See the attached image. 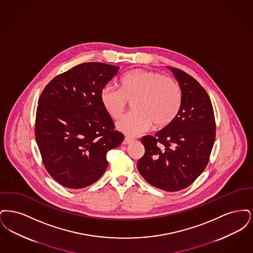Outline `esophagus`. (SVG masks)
<instances>
[{"instance_id": "34e87169", "label": "esophagus", "mask_w": 253, "mask_h": 253, "mask_svg": "<svg viewBox=\"0 0 253 253\" xmlns=\"http://www.w3.org/2000/svg\"><path fill=\"white\" fill-rule=\"evenodd\" d=\"M134 139L133 138H132V137H125L124 138V140H123V144L124 145H127V144H130L131 142H132Z\"/></svg>"}]
</instances>
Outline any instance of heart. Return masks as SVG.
<instances>
[{
	"mask_svg": "<svg viewBox=\"0 0 253 253\" xmlns=\"http://www.w3.org/2000/svg\"><path fill=\"white\" fill-rule=\"evenodd\" d=\"M121 90L106 86L100 100L109 116L120 120L128 101L134 113L117 124L119 131L128 135H138L153 124L161 128L174 120L182 103L180 86L171 78L144 69H134L121 78Z\"/></svg>",
	"mask_w": 253,
	"mask_h": 253,
	"instance_id": "obj_1",
	"label": "heart"
}]
</instances>
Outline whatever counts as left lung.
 <instances>
[{
	"instance_id": "1",
	"label": "left lung",
	"mask_w": 253,
	"mask_h": 253,
	"mask_svg": "<svg viewBox=\"0 0 253 253\" xmlns=\"http://www.w3.org/2000/svg\"><path fill=\"white\" fill-rule=\"evenodd\" d=\"M182 92L174 120L155 136L141 139L145 154L137 169L145 180L166 192L180 191L204 170L215 140V120L211 98L193 77L169 67Z\"/></svg>"
}]
</instances>
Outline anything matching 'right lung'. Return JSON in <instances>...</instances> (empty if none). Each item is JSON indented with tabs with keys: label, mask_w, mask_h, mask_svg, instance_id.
Wrapping results in <instances>:
<instances>
[{
	"label": "right lung",
	"mask_w": 253,
	"mask_h": 253,
	"mask_svg": "<svg viewBox=\"0 0 253 253\" xmlns=\"http://www.w3.org/2000/svg\"><path fill=\"white\" fill-rule=\"evenodd\" d=\"M120 67L85 62L54 78L37 107L35 136L49 174L63 187L82 189L98 180L106 154L124 139L100 100Z\"/></svg>",
	"instance_id": "right-lung-1"
}]
</instances>
